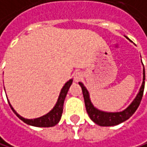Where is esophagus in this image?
Masks as SVG:
<instances>
[{"label":"esophagus","instance_id":"1","mask_svg":"<svg viewBox=\"0 0 147 147\" xmlns=\"http://www.w3.org/2000/svg\"><path fill=\"white\" fill-rule=\"evenodd\" d=\"M73 77H74V81L75 82H79V81H81L82 78H83V73L82 72V71H76L75 73L73 74Z\"/></svg>","mask_w":147,"mask_h":147}]
</instances>
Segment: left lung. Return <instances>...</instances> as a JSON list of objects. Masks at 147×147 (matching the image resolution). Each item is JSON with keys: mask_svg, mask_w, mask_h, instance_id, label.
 <instances>
[{"mask_svg": "<svg viewBox=\"0 0 147 147\" xmlns=\"http://www.w3.org/2000/svg\"><path fill=\"white\" fill-rule=\"evenodd\" d=\"M145 69L143 70V82L142 85L140 87V92L137 94L136 98L131 102V104L125 109L122 112H117V113H107L100 111L98 109H96L92 103L91 102L89 98L88 92L84 87V85L82 82H79V85L82 87V94L85 101V106L87 112L90 117V119L97 125L100 126H113L117 125L124 121L127 120L129 117L133 115V113L136 111L140 103V101L142 99L143 92H144V87H145Z\"/></svg>", "mask_w": 147, "mask_h": 147, "instance_id": "left-lung-1", "label": "left lung"}]
</instances>
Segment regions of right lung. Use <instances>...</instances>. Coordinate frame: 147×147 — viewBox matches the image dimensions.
Returning a JSON list of instances; mask_svg holds the SVG:
<instances>
[{
    "instance_id": "add662e5",
    "label": "right lung",
    "mask_w": 147,
    "mask_h": 147,
    "mask_svg": "<svg viewBox=\"0 0 147 147\" xmlns=\"http://www.w3.org/2000/svg\"><path fill=\"white\" fill-rule=\"evenodd\" d=\"M72 84V79H71L69 82H67L63 88L61 89V92L59 96L58 101L55 104V106L54 107V109L45 115L37 118V119H24L22 116H20L18 113L13 109V108L11 106L10 102L9 105L11 107V109H12V111L16 113V115L21 120H22L24 123L29 125H33V126L36 127H52L55 126V125H57L60 121L61 115L63 113V104H64V101L65 98V96L68 92V90L71 87V85Z\"/></svg>"
}]
</instances>
